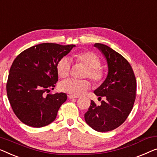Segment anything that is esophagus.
Segmentation results:
<instances>
[{
    "mask_svg": "<svg viewBox=\"0 0 157 157\" xmlns=\"http://www.w3.org/2000/svg\"><path fill=\"white\" fill-rule=\"evenodd\" d=\"M68 98H69L70 100H72V99H77L79 98V96H75V95H72V94H70V95L68 96Z\"/></svg>",
    "mask_w": 157,
    "mask_h": 157,
    "instance_id": "obj_1",
    "label": "esophagus"
}]
</instances>
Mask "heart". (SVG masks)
I'll return each mask as SVG.
<instances>
[{
  "label": "heart",
  "instance_id": "obj_1",
  "mask_svg": "<svg viewBox=\"0 0 157 157\" xmlns=\"http://www.w3.org/2000/svg\"><path fill=\"white\" fill-rule=\"evenodd\" d=\"M71 58L77 64H81L85 67L83 78H89L96 85H101L105 80V70L101 66V59L96 53L86 50L72 54ZM56 70L61 78H67L71 71L70 61L65 57L59 59L57 63ZM91 83L88 79H67L60 84L59 89L63 92L78 96L89 89Z\"/></svg>",
  "mask_w": 157,
  "mask_h": 157
}]
</instances>
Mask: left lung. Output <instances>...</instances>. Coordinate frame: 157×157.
Masks as SVG:
<instances>
[{
    "label": "left lung",
    "instance_id": "1",
    "mask_svg": "<svg viewBox=\"0 0 157 157\" xmlns=\"http://www.w3.org/2000/svg\"><path fill=\"white\" fill-rule=\"evenodd\" d=\"M107 59V77L94 94L105 98L98 105L91 100L85 114L87 124L98 132L112 131L124 122L133 108L136 98V81L133 69L127 59L115 50L101 43H95Z\"/></svg>",
    "mask_w": 157,
    "mask_h": 157
}]
</instances>
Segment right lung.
I'll list each match as a JSON object with an SVG mask.
<instances>
[{
  "instance_id": "add662e5",
  "label": "right lung",
  "mask_w": 157,
  "mask_h": 157,
  "mask_svg": "<svg viewBox=\"0 0 157 157\" xmlns=\"http://www.w3.org/2000/svg\"><path fill=\"white\" fill-rule=\"evenodd\" d=\"M75 46L39 44L25 50L14 59L6 91L13 111L22 122L42 127L56 120L67 94H45L53 90L58 81L57 63Z\"/></svg>"
}]
</instances>
